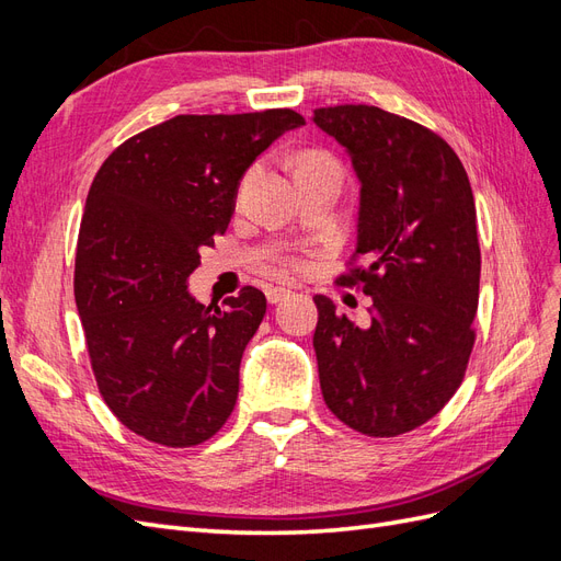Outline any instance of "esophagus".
Here are the masks:
<instances>
[{
	"mask_svg": "<svg viewBox=\"0 0 561 561\" xmlns=\"http://www.w3.org/2000/svg\"><path fill=\"white\" fill-rule=\"evenodd\" d=\"M293 295V290H287V287H268L266 290V299L268 304H278V301H285L287 297Z\"/></svg>",
	"mask_w": 561,
	"mask_h": 561,
	"instance_id": "34e87169",
	"label": "esophagus"
}]
</instances>
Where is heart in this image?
<instances>
[{
	"instance_id": "1",
	"label": "heart",
	"mask_w": 561,
	"mask_h": 561,
	"mask_svg": "<svg viewBox=\"0 0 561 561\" xmlns=\"http://www.w3.org/2000/svg\"><path fill=\"white\" fill-rule=\"evenodd\" d=\"M322 163H334V159H330L328 154H320V151H309V154H304L297 163V171H301V168H311V165H322ZM254 178V171H250L241 184V194L248 190L250 182ZM307 260L299 257V254H287V257H283V268L290 271V274H301L304 268H307Z\"/></svg>"
}]
</instances>
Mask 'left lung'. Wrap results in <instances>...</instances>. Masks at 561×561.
<instances>
[{"mask_svg": "<svg viewBox=\"0 0 561 561\" xmlns=\"http://www.w3.org/2000/svg\"><path fill=\"white\" fill-rule=\"evenodd\" d=\"M313 124L360 180L358 248L336 283L371 297L367 330L313 297L322 398L348 428L396 437L431 421L466 375L482 264L472 190L456 151L410 118L336 105L313 110Z\"/></svg>", "mask_w": 561, "mask_h": 561, "instance_id": "left-lung-1", "label": "left lung"}]
</instances>
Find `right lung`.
I'll use <instances>...</instances> for the list:
<instances>
[{
    "label": "right lung",
    "mask_w": 561,
    "mask_h": 561,
    "mask_svg": "<svg viewBox=\"0 0 561 561\" xmlns=\"http://www.w3.org/2000/svg\"><path fill=\"white\" fill-rule=\"evenodd\" d=\"M304 124L293 110L180 114L118 145L93 178L77 241V311L100 396L149 443L201 445L233 412L266 297L245 285L222 309L206 307L186 278L227 231L250 163Z\"/></svg>",
    "instance_id": "right-lung-1"
}]
</instances>
